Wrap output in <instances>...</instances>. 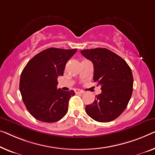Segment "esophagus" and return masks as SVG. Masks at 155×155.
Returning <instances> with one entry per match:
<instances>
[{
	"instance_id": "obj_1",
	"label": "esophagus",
	"mask_w": 155,
	"mask_h": 155,
	"mask_svg": "<svg viewBox=\"0 0 155 155\" xmlns=\"http://www.w3.org/2000/svg\"><path fill=\"white\" fill-rule=\"evenodd\" d=\"M74 92H75L76 94H82V93H84V92L81 91H80V90H78V89L74 90Z\"/></svg>"
}]
</instances>
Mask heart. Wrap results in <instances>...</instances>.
<instances>
[{
    "label": "heart",
    "mask_w": 155,
    "mask_h": 155,
    "mask_svg": "<svg viewBox=\"0 0 155 155\" xmlns=\"http://www.w3.org/2000/svg\"><path fill=\"white\" fill-rule=\"evenodd\" d=\"M84 61H85V60H84Z\"/></svg>",
    "instance_id": "obj_1"
}]
</instances>
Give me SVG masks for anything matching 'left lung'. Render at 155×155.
<instances>
[{"mask_svg":"<svg viewBox=\"0 0 155 155\" xmlns=\"http://www.w3.org/2000/svg\"><path fill=\"white\" fill-rule=\"evenodd\" d=\"M94 66V82L100 85L101 92L95 96L85 111L94 120L110 122L125 110L133 91V75L128 64L111 51L96 48L81 51Z\"/></svg>","mask_w":155,"mask_h":155,"instance_id":"obj_1","label":"left lung"}]
</instances>
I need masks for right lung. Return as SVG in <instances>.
<instances>
[{
  "label": "right lung",
  "instance_id": "add662e5",
  "mask_svg": "<svg viewBox=\"0 0 155 155\" xmlns=\"http://www.w3.org/2000/svg\"><path fill=\"white\" fill-rule=\"evenodd\" d=\"M77 48H48L30 60L21 74L22 100L35 118L45 122H57L66 115L74 91L57 89L58 77L63 76L66 63Z\"/></svg>",
  "mask_w": 155,
  "mask_h": 155
}]
</instances>
